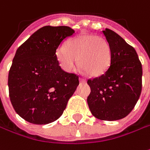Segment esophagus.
Returning <instances> with one entry per match:
<instances>
[{
	"instance_id": "obj_1",
	"label": "esophagus",
	"mask_w": 150,
	"mask_h": 150,
	"mask_svg": "<svg viewBox=\"0 0 150 150\" xmlns=\"http://www.w3.org/2000/svg\"><path fill=\"white\" fill-rule=\"evenodd\" d=\"M80 82H81V83H85L86 80H85V79H84V78L80 77Z\"/></svg>"
}]
</instances>
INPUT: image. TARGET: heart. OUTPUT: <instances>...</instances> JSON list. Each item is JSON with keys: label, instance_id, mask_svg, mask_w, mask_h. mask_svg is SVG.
<instances>
[{"label": "heart", "instance_id": "obj_1", "mask_svg": "<svg viewBox=\"0 0 150 150\" xmlns=\"http://www.w3.org/2000/svg\"><path fill=\"white\" fill-rule=\"evenodd\" d=\"M55 56L61 67L68 72L79 65L88 75L104 74L111 63V49L105 38L95 35H80L61 45L55 50Z\"/></svg>", "mask_w": 150, "mask_h": 150}]
</instances>
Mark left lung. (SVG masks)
<instances>
[{"label":"left lung","mask_w":150,"mask_h":150,"mask_svg":"<svg viewBox=\"0 0 150 150\" xmlns=\"http://www.w3.org/2000/svg\"><path fill=\"white\" fill-rule=\"evenodd\" d=\"M111 49V63L99 77L89 79L87 103L94 116L118 120L134 108L142 90V65L134 48L110 29L103 30Z\"/></svg>","instance_id":"obj_1"}]
</instances>
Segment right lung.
I'll use <instances>...</instances> for the list:
<instances>
[{"label":"right lung","instance_id":"obj_1","mask_svg":"<svg viewBox=\"0 0 150 150\" xmlns=\"http://www.w3.org/2000/svg\"><path fill=\"white\" fill-rule=\"evenodd\" d=\"M74 33L69 26L46 25L16 50L8 75L9 96L25 120L46 125L63 114L79 85V76L61 69L55 50Z\"/></svg>","mask_w":150,"mask_h":150}]
</instances>
